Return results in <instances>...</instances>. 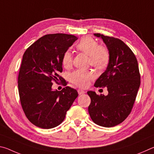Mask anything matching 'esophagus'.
<instances>
[{"instance_id":"1","label":"esophagus","mask_w":154,"mask_h":154,"mask_svg":"<svg viewBox=\"0 0 154 154\" xmlns=\"http://www.w3.org/2000/svg\"><path fill=\"white\" fill-rule=\"evenodd\" d=\"M78 93H79V95H82L83 94L85 93V91L83 90H78Z\"/></svg>"}]
</instances>
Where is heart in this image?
Wrapping results in <instances>:
<instances>
[{"instance_id": "obj_1", "label": "heart", "mask_w": 154, "mask_h": 154, "mask_svg": "<svg viewBox=\"0 0 154 154\" xmlns=\"http://www.w3.org/2000/svg\"><path fill=\"white\" fill-rule=\"evenodd\" d=\"M76 48L88 55V64L97 70L105 69L110 62V52L108 48L103 45H98L97 41L90 36H84L76 43ZM72 56L69 51H65L62 56V64L66 69L71 66ZM95 74L90 70H76L70 75V81L80 88H85L89 84Z\"/></svg>"}]
</instances>
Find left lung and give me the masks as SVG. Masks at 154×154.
<instances>
[{"label":"left lung","instance_id":"left-lung-1","mask_svg":"<svg viewBox=\"0 0 154 154\" xmlns=\"http://www.w3.org/2000/svg\"><path fill=\"white\" fill-rule=\"evenodd\" d=\"M94 35L102 38L110 52L109 64L94 86L106 87L109 94L98 95L88 91V112L98 126L113 127L124 122L133 107L140 83L139 65L134 54L122 40L100 33Z\"/></svg>","mask_w":154,"mask_h":154}]
</instances>
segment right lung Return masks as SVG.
I'll return each mask as SVG.
<instances>
[{"instance_id": "add662e5", "label": "right lung", "mask_w": 154, "mask_h": 154, "mask_svg": "<svg viewBox=\"0 0 154 154\" xmlns=\"http://www.w3.org/2000/svg\"><path fill=\"white\" fill-rule=\"evenodd\" d=\"M77 37L72 35L49 34L32 43L23 55L19 75L18 90L21 105L31 123L44 129L60 124L66 111L78 96L69 86L54 91L53 82L66 81L62 72V56Z\"/></svg>"}]
</instances>
